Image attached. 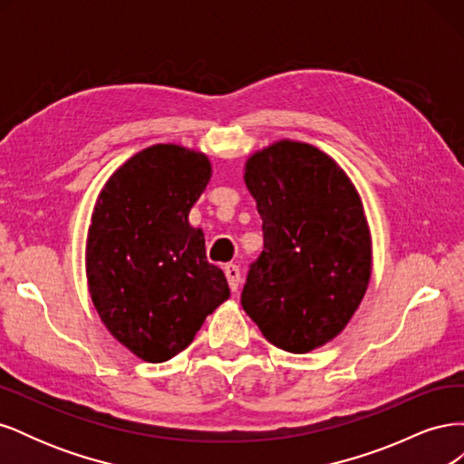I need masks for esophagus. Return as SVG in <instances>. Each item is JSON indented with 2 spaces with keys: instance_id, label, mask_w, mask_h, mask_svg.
Segmentation results:
<instances>
[{
  "instance_id": "obj_1",
  "label": "esophagus",
  "mask_w": 464,
  "mask_h": 464,
  "mask_svg": "<svg viewBox=\"0 0 464 464\" xmlns=\"http://www.w3.org/2000/svg\"><path fill=\"white\" fill-rule=\"evenodd\" d=\"M224 275H227V278H228L230 290L236 292L237 286H240V280H242V278H240V266L234 265V263L224 265Z\"/></svg>"
}]
</instances>
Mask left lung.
I'll return each instance as SVG.
<instances>
[{
  "label": "left lung",
  "mask_w": 464,
  "mask_h": 464,
  "mask_svg": "<svg viewBox=\"0 0 464 464\" xmlns=\"http://www.w3.org/2000/svg\"><path fill=\"white\" fill-rule=\"evenodd\" d=\"M244 181L263 220V251L242 307L271 344L312 353L343 333L370 285L360 193L329 154L290 139L251 154Z\"/></svg>",
  "instance_id": "8db88e82"
}]
</instances>
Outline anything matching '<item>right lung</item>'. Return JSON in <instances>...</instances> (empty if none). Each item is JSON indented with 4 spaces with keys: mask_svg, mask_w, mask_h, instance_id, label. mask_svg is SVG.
<instances>
[{
    "mask_svg": "<svg viewBox=\"0 0 464 464\" xmlns=\"http://www.w3.org/2000/svg\"><path fill=\"white\" fill-rule=\"evenodd\" d=\"M213 168L207 154L152 145L108 178L87 236L92 304L114 339L150 363L188 348L208 314L230 298L227 276L205 254L189 210Z\"/></svg>",
    "mask_w": 464,
    "mask_h": 464,
    "instance_id": "1",
    "label": "right lung"
}]
</instances>
